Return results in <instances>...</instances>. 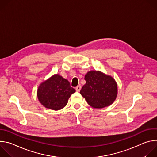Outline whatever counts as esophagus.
Returning <instances> with one entry per match:
<instances>
[{
    "label": "esophagus",
    "instance_id": "obj_1",
    "mask_svg": "<svg viewBox=\"0 0 157 157\" xmlns=\"http://www.w3.org/2000/svg\"><path fill=\"white\" fill-rule=\"evenodd\" d=\"M81 86L80 85H79L77 87H76V91L77 92H79L80 90H81Z\"/></svg>",
    "mask_w": 157,
    "mask_h": 157
}]
</instances>
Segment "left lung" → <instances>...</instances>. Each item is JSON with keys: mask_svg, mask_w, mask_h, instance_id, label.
Masks as SVG:
<instances>
[{"mask_svg": "<svg viewBox=\"0 0 157 157\" xmlns=\"http://www.w3.org/2000/svg\"><path fill=\"white\" fill-rule=\"evenodd\" d=\"M86 84L80 94L89 105L101 109L113 104L117 95L115 79L99 71H88L84 76Z\"/></svg>", "mask_w": 157, "mask_h": 157, "instance_id": "1", "label": "left lung"}]
</instances>
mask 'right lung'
I'll use <instances>...</instances> for the list:
<instances>
[{"label":"right lung","mask_w":157,"mask_h":157,"mask_svg":"<svg viewBox=\"0 0 157 157\" xmlns=\"http://www.w3.org/2000/svg\"><path fill=\"white\" fill-rule=\"evenodd\" d=\"M75 91L68 80L56 74L40 84L37 96L44 107L58 110L66 106L68 99Z\"/></svg>","instance_id":"obj_1"}]
</instances>
